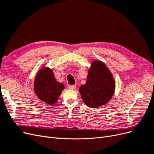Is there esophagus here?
<instances>
[{
	"mask_svg": "<svg viewBox=\"0 0 154 154\" xmlns=\"http://www.w3.org/2000/svg\"><path fill=\"white\" fill-rule=\"evenodd\" d=\"M68 87L69 89H71V90H75L76 88V85H69Z\"/></svg>",
	"mask_w": 154,
	"mask_h": 154,
	"instance_id": "1",
	"label": "esophagus"
}]
</instances>
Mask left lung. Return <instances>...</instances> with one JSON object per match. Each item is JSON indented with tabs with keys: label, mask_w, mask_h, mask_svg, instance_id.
Instances as JSON below:
<instances>
[{
	"label": "left lung",
	"mask_w": 154,
	"mask_h": 154,
	"mask_svg": "<svg viewBox=\"0 0 154 154\" xmlns=\"http://www.w3.org/2000/svg\"><path fill=\"white\" fill-rule=\"evenodd\" d=\"M115 86V79L107 66L101 61L95 60L89 68L86 84L79 91L87 106L96 108L111 100Z\"/></svg>",
	"instance_id": "obj_1"
}]
</instances>
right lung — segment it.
<instances>
[{
    "label": "right lung",
    "mask_w": 154,
    "mask_h": 154,
    "mask_svg": "<svg viewBox=\"0 0 154 154\" xmlns=\"http://www.w3.org/2000/svg\"><path fill=\"white\" fill-rule=\"evenodd\" d=\"M64 89L63 83L57 81L52 69L43 67L39 70L34 81V90L43 102L54 106Z\"/></svg>",
    "instance_id": "right-lung-1"
}]
</instances>
